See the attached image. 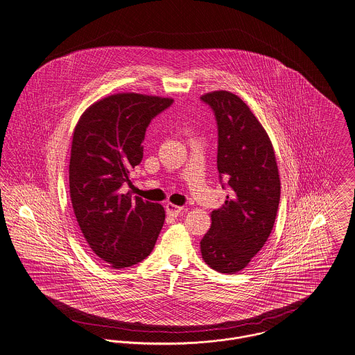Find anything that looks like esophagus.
I'll return each mask as SVG.
<instances>
[{"instance_id":"1","label":"esophagus","mask_w":355,"mask_h":355,"mask_svg":"<svg viewBox=\"0 0 355 355\" xmlns=\"http://www.w3.org/2000/svg\"><path fill=\"white\" fill-rule=\"evenodd\" d=\"M165 210H166V214H168L169 217H178L184 209L180 207V206H176V205H173V203H166V205H165Z\"/></svg>"}]
</instances>
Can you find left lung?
Wrapping results in <instances>:
<instances>
[{
    "label": "left lung",
    "mask_w": 355,
    "mask_h": 355,
    "mask_svg": "<svg viewBox=\"0 0 355 355\" xmlns=\"http://www.w3.org/2000/svg\"><path fill=\"white\" fill-rule=\"evenodd\" d=\"M200 98L216 114L217 166L230 189L225 203L210 214L200 254L213 270L234 274L248 266L272 230L281 198L279 172L267 131L240 97L214 91Z\"/></svg>",
    "instance_id": "obj_1"
}]
</instances>
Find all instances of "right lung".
<instances>
[{"mask_svg": "<svg viewBox=\"0 0 355 355\" xmlns=\"http://www.w3.org/2000/svg\"><path fill=\"white\" fill-rule=\"evenodd\" d=\"M171 97L122 92L103 97L80 116L69 164L70 200L80 230L107 267L125 268L149 257L162 230L160 203L123 193L142 160L150 121Z\"/></svg>", "mask_w": 355, "mask_h": 355, "instance_id": "1", "label": "right lung"}]
</instances>
